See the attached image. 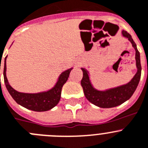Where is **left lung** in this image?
Returning a JSON list of instances; mask_svg holds the SVG:
<instances>
[{"mask_svg":"<svg viewBox=\"0 0 148 148\" xmlns=\"http://www.w3.org/2000/svg\"><path fill=\"white\" fill-rule=\"evenodd\" d=\"M122 34L131 42L136 51L135 59H136L137 72L131 81H129L126 84L106 89V90H97L91 83L89 72L85 68H81L83 71V78L81 81V84L83 88L85 97L89 102L101 108H112L121 105L122 103L128 101L136 90L140 80L141 72H142L140 54L137 50L136 43L134 42L131 36L127 32L123 30L122 31Z\"/></svg>","mask_w":148,"mask_h":148,"instance_id":"8db88e82","label":"left lung"}]
</instances>
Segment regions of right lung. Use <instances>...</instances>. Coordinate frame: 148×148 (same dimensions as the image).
Instances as JSON below:
<instances>
[{
  "instance_id": "add662e5",
  "label": "right lung",
  "mask_w": 148,
  "mask_h": 148,
  "mask_svg": "<svg viewBox=\"0 0 148 148\" xmlns=\"http://www.w3.org/2000/svg\"><path fill=\"white\" fill-rule=\"evenodd\" d=\"M6 58L7 56L4 60V83L8 92L12 98L17 102V103L34 112H46L55 107L59 103L61 98L62 86L68 79L70 71L73 70V68L62 72L58 78L57 82L56 83L53 87L49 90L38 93L20 92L10 86L6 78Z\"/></svg>"
}]
</instances>
